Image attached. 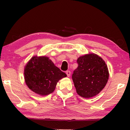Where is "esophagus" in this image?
Returning a JSON list of instances; mask_svg holds the SVG:
<instances>
[{
  "label": "esophagus",
  "mask_w": 130,
  "mask_h": 130,
  "mask_svg": "<svg viewBox=\"0 0 130 130\" xmlns=\"http://www.w3.org/2000/svg\"><path fill=\"white\" fill-rule=\"evenodd\" d=\"M66 74H67V75L68 77H69L70 76V74H71V72L70 71H66Z\"/></svg>",
  "instance_id": "34e87169"
}]
</instances>
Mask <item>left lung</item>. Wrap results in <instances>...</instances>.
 I'll return each mask as SVG.
<instances>
[{
	"label": "left lung",
	"instance_id": "8db88e82",
	"mask_svg": "<svg viewBox=\"0 0 130 130\" xmlns=\"http://www.w3.org/2000/svg\"><path fill=\"white\" fill-rule=\"evenodd\" d=\"M77 62L78 67L72 75L76 93L85 98L97 95L108 80L109 72L106 62L95 54L79 57Z\"/></svg>",
	"mask_w": 130,
	"mask_h": 130
}]
</instances>
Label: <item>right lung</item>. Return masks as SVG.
Instances as JSON below:
<instances>
[{"instance_id": "right-lung-1", "label": "right lung", "mask_w": 130, "mask_h": 130, "mask_svg": "<svg viewBox=\"0 0 130 130\" xmlns=\"http://www.w3.org/2000/svg\"><path fill=\"white\" fill-rule=\"evenodd\" d=\"M24 75L29 89L40 95L53 92L59 80L67 76L48 57L37 56L27 63Z\"/></svg>"}]
</instances>
